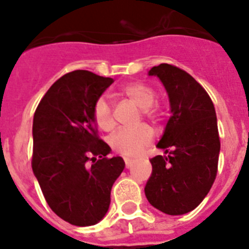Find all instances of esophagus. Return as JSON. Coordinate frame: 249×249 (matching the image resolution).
I'll use <instances>...</instances> for the list:
<instances>
[{
	"mask_svg": "<svg viewBox=\"0 0 249 249\" xmlns=\"http://www.w3.org/2000/svg\"><path fill=\"white\" fill-rule=\"evenodd\" d=\"M124 163H126V168H131L132 167V160L129 158H124Z\"/></svg>",
	"mask_w": 249,
	"mask_h": 249,
	"instance_id": "34e87169",
	"label": "esophagus"
}]
</instances>
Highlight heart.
Instances as JSON below:
<instances>
[{
	"label": "heart",
	"instance_id": "obj_1",
	"mask_svg": "<svg viewBox=\"0 0 249 249\" xmlns=\"http://www.w3.org/2000/svg\"><path fill=\"white\" fill-rule=\"evenodd\" d=\"M121 93L128 98L132 103L142 109L146 118L158 121L160 112L155 107L156 92L148 85L142 82H131L121 89ZM92 116L98 128L102 131H111L114 127L111 103L105 96L96 100L92 109ZM153 140V131L148 126H141L136 129H121L109 138V144L114 152L126 157H135L140 155L144 147Z\"/></svg>",
	"mask_w": 249,
	"mask_h": 249
}]
</instances>
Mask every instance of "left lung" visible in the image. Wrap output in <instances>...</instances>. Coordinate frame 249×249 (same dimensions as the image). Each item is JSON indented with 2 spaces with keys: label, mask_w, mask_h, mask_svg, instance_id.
Segmentation results:
<instances>
[{
  "label": "left lung",
  "mask_w": 249,
  "mask_h": 249,
  "mask_svg": "<svg viewBox=\"0 0 249 249\" xmlns=\"http://www.w3.org/2000/svg\"><path fill=\"white\" fill-rule=\"evenodd\" d=\"M148 74L163 83L172 114L157 144L166 156L149 160L152 175L144 193L160 212L184 214L203 201L217 176L221 141L214 106L206 89L181 68L160 63Z\"/></svg>",
  "instance_id": "left-lung-1"
}]
</instances>
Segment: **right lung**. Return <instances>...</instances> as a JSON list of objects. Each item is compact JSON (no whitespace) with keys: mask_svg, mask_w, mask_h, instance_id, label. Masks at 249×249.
I'll return each mask as SVG.
<instances>
[{"mask_svg":"<svg viewBox=\"0 0 249 249\" xmlns=\"http://www.w3.org/2000/svg\"><path fill=\"white\" fill-rule=\"evenodd\" d=\"M113 78L77 70L62 76L39 101L34 116L32 169L46 202L59 218L86 227L105 217L122 157L97 133L93 105Z\"/></svg>","mask_w":249,"mask_h":249,"instance_id":"1","label":"right lung"}]
</instances>
